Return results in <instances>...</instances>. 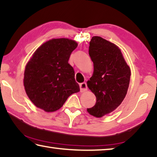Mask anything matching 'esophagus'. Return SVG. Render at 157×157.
I'll return each mask as SVG.
<instances>
[{
	"mask_svg": "<svg viewBox=\"0 0 157 157\" xmlns=\"http://www.w3.org/2000/svg\"><path fill=\"white\" fill-rule=\"evenodd\" d=\"M79 86H80L81 92H85V91L87 90V89H88V87H87V84H86V82L81 83Z\"/></svg>",
	"mask_w": 157,
	"mask_h": 157,
	"instance_id": "34e87169",
	"label": "esophagus"
}]
</instances>
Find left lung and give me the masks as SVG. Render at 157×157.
Masks as SVG:
<instances>
[{"instance_id": "left-lung-1", "label": "left lung", "mask_w": 157, "mask_h": 157, "mask_svg": "<svg viewBox=\"0 0 157 157\" xmlns=\"http://www.w3.org/2000/svg\"><path fill=\"white\" fill-rule=\"evenodd\" d=\"M89 55L94 71L87 85L95 94L96 103L87 111L100 118L117 109L126 97L131 69L119 48L102 37L93 36L90 40Z\"/></svg>"}]
</instances>
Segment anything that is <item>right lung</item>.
<instances>
[{
  "label": "right lung",
  "instance_id": "add662e5",
  "mask_svg": "<svg viewBox=\"0 0 157 157\" xmlns=\"http://www.w3.org/2000/svg\"><path fill=\"white\" fill-rule=\"evenodd\" d=\"M77 45L69 38H53L40 45L26 64L24 86L26 95L38 108L55 112L71 94L80 91L73 67L68 63Z\"/></svg>",
  "mask_w": 157,
  "mask_h": 157
}]
</instances>
